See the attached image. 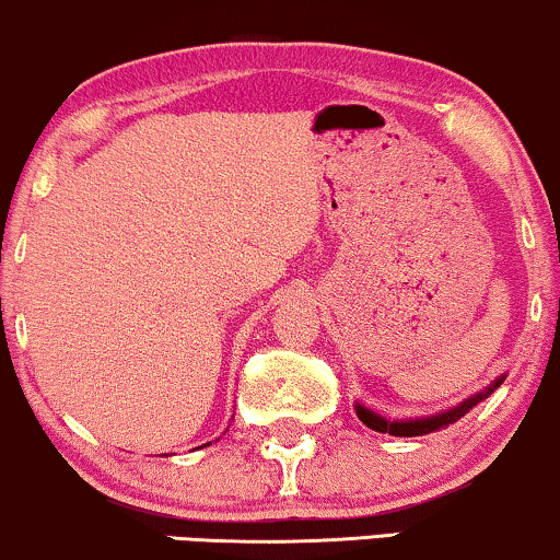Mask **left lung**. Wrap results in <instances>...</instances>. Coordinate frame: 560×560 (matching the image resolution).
Masks as SVG:
<instances>
[{
	"label": "left lung",
	"mask_w": 560,
	"mask_h": 560,
	"mask_svg": "<svg viewBox=\"0 0 560 560\" xmlns=\"http://www.w3.org/2000/svg\"><path fill=\"white\" fill-rule=\"evenodd\" d=\"M502 383H505V375L494 377V381H492L490 385H487V388L475 393V396H469L467 400H462L459 406L448 408V411H441V413H436V416H427V419L390 421V419H385V416L370 411V408L360 406V404L355 406V413H358V419H360L362 423H365L368 429L381 431V434H390V436H423V434H431V431H439V429L452 427V423L459 421L462 416H467L477 404H482V400H485L487 396H492V393L498 390Z\"/></svg>",
	"instance_id": "8db88e82"
}]
</instances>
